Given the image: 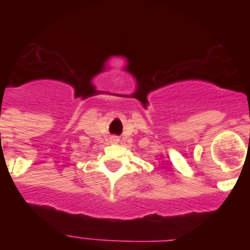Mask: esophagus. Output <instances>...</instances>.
Masks as SVG:
<instances>
[{
	"mask_svg": "<svg viewBox=\"0 0 250 250\" xmlns=\"http://www.w3.org/2000/svg\"><path fill=\"white\" fill-rule=\"evenodd\" d=\"M110 143H112V144H118L119 143L118 136H111V138H110Z\"/></svg>",
	"mask_w": 250,
	"mask_h": 250,
	"instance_id": "1",
	"label": "esophagus"
}]
</instances>
